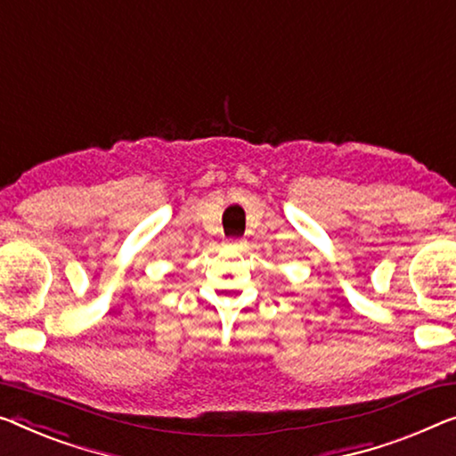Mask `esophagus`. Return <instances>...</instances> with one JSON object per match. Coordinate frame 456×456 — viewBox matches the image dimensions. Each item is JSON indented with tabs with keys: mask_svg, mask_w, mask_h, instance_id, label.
Listing matches in <instances>:
<instances>
[{
	"mask_svg": "<svg viewBox=\"0 0 456 456\" xmlns=\"http://www.w3.org/2000/svg\"><path fill=\"white\" fill-rule=\"evenodd\" d=\"M229 243V246H235V248H241L243 246V243H246V241H243V240H229L227 241Z\"/></svg>",
	"mask_w": 456,
	"mask_h": 456,
	"instance_id": "34e87169",
	"label": "esophagus"
}]
</instances>
